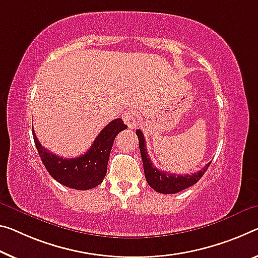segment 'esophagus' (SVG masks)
Returning <instances> with one entry per match:
<instances>
[{
	"label": "esophagus",
	"mask_w": 258,
	"mask_h": 258,
	"mask_svg": "<svg viewBox=\"0 0 258 258\" xmlns=\"http://www.w3.org/2000/svg\"><path fill=\"white\" fill-rule=\"evenodd\" d=\"M123 121L130 129L136 128L137 125V114L134 110H128L123 115Z\"/></svg>",
	"instance_id": "esophagus-1"
}]
</instances>
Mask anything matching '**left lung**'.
Listing matches in <instances>:
<instances>
[{
	"label": "left lung",
	"mask_w": 258,
	"mask_h": 258,
	"mask_svg": "<svg viewBox=\"0 0 258 258\" xmlns=\"http://www.w3.org/2000/svg\"><path fill=\"white\" fill-rule=\"evenodd\" d=\"M136 135L138 137V143H140L141 157L143 160V167H144L145 179L148 181L150 187L156 190L157 192L176 194L182 191V190L191 187V185L195 184L196 182L204 175V173L207 172L210 164H211V162H209V164L204 166L203 169L198 170L197 173L190 174V175L189 174L179 175V174H168L166 172H162V170H159L152 164L151 159H150V157L148 156L144 135H143L140 129L136 130Z\"/></svg>",
	"instance_id": "8db88e82"
}]
</instances>
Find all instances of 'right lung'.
Segmentation results:
<instances>
[{
  "mask_svg": "<svg viewBox=\"0 0 258 258\" xmlns=\"http://www.w3.org/2000/svg\"><path fill=\"white\" fill-rule=\"evenodd\" d=\"M128 128L121 118L109 122L98 135L89 151L77 158H62L49 152L38 141L33 132V138L42 164L61 184L76 190H89L97 187L107 173L109 153L116 135Z\"/></svg>",
  "mask_w": 258,
  "mask_h": 258,
  "instance_id": "add662e5",
  "label": "right lung"
}]
</instances>
